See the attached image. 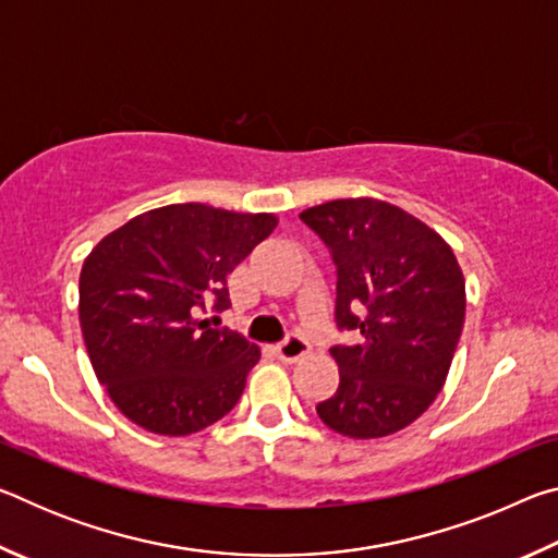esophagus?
<instances>
[{
	"instance_id": "obj_1",
	"label": "esophagus",
	"mask_w": 558,
	"mask_h": 558,
	"mask_svg": "<svg viewBox=\"0 0 558 558\" xmlns=\"http://www.w3.org/2000/svg\"><path fill=\"white\" fill-rule=\"evenodd\" d=\"M276 354L282 359V362L295 364V362H300L302 356L310 354V347H307L305 339L298 337V335H292V337L286 339V342H280L276 347Z\"/></svg>"
}]
</instances>
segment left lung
<instances>
[{"mask_svg":"<svg viewBox=\"0 0 558 558\" xmlns=\"http://www.w3.org/2000/svg\"><path fill=\"white\" fill-rule=\"evenodd\" d=\"M300 219L332 251L337 325L362 332L332 347L339 386L317 415L349 438L391 436L448 379L465 323L460 263L430 226L372 196L310 206Z\"/></svg>","mask_w":558,"mask_h":558,"instance_id":"1","label":"left lung"}]
</instances>
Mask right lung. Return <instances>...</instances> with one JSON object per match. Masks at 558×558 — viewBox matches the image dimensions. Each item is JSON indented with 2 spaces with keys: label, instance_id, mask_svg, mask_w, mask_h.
I'll use <instances>...</instances> for the list:
<instances>
[{
  "label": "right lung",
  "instance_id": "add662e5",
  "mask_svg": "<svg viewBox=\"0 0 558 558\" xmlns=\"http://www.w3.org/2000/svg\"><path fill=\"white\" fill-rule=\"evenodd\" d=\"M276 226V214L169 204L88 253L78 282L83 342L125 418L189 436L233 409L260 349L202 313L231 305L226 276Z\"/></svg>",
  "mask_w": 558,
  "mask_h": 558
}]
</instances>
